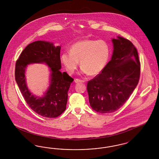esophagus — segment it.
I'll use <instances>...</instances> for the list:
<instances>
[{
    "instance_id": "obj_1",
    "label": "esophagus",
    "mask_w": 159,
    "mask_h": 159,
    "mask_svg": "<svg viewBox=\"0 0 159 159\" xmlns=\"http://www.w3.org/2000/svg\"><path fill=\"white\" fill-rule=\"evenodd\" d=\"M75 82H76V83H83V82H84V80L79 79H75Z\"/></svg>"
}]
</instances>
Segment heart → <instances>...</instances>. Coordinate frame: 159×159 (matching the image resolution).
<instances>
[{"mask_svg": "<svg viewBox=\"0 0 159 159\" xmlns=\"http://www.w3.org/2000/svg\"><path fill=\"white\" fill-rule=\"evenodd\" d=\"M110 53V47L105 40L83 39L73 44L70 52L62 53L61 61L70 74L76 71L80 61L83 73L94 76L105 68Z\"/></svg>", "mask_w": 159, "mask_h": 159, "instance_id": "obj_1", "label": "heart"}]
</instances>
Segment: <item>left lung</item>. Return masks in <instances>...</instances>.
Here are the masks:
<instances>
[{
    "label": "left lung",
    "instance_id": "left-lung-1",
    "mask_svg": "<svg viewBox=\"0 0 159 159\" xmlns=\"http://www.w3.org/2000/svg\"><path fill=\"white\" fill-rule=\"evenodd\" d=\"M112 42L111 60L87 84L91 107L101 114L113 113L123 106L135 89L141 73L138 53L134 44L120 36Z\"/></svg>",
    "mask_w": 159,
    "mask_h": 159
}]
</instances>
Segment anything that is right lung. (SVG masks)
I'll return each instance as SVG.
<instances>
[{"mask_svg":"<svg viewBox=\"0 0 159 159\" xmlns=\"http://www.w3.org/2000/svg\"><path fill=\"white\" fill-rule=\"evenodd\" d=\"M60 46L52 42L39 40L27 46L15 64V80L29 106L36 113L45 117L55 118L66 109L68 91L74 79L66 72L61 73ZM46 63L50 68L51 83L42 98L33 96L28 90L25 71L31 63Z\"/></svg>","mask_w":159,"mask_h":159,"instance_id":"1","label":"right lung"}]
</instances>
